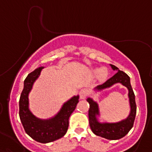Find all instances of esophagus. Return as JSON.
I'll return each mask as SVG.
<instances>
[{"label":"esophagus","mask_w":152,"mask_h":152,"mask_svg":"<svg viewBox=\"0 0 152 152\" xmlns=\"http://www.w3.org/2000/svg\"><path fill=\"white\" fill-rule=\"evenodd\" d=\"M79 94H80V99H84L86 98V96H88V94H89V92H88V90H87V89H83L80 91Z\"/></svg>","instance_id":"obj_1"}]
</instances>
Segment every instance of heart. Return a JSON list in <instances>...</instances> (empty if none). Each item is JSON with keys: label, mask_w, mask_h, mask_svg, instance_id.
Wrapping results in <instances>:
<instances>
[{"label": "heart", "mask_w": 152, "mask_h": 152, "mask_svg": "<svg viewBox=\"0 0 152 152\" xmlns=\"http://www.w3.org/2000/svg\"><path fill=\"white\" fill-rule=\"evenodd\" d=\"M96 74H99V77L100 80H104L108 75V71L105 68H99L96 69L94 70Z\"/></svg>", "instance_id": "obj_1"}]
</instances>
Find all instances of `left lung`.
I'll return each instance as SVG.
<instances>
[{"mask_svg":"<svg viewBox=\"0 0 152 152\" xmlns=\"http://www.w3.org/2000/svg\"><path fill=\"white\" fill-rule=\"evenodd\" d=\"M113 70H116L115 74L109 79L104 83L99 85L96 89L102 90V89L109 88L115 83H122V85L127 87L129 90V103H130V114L127 118L122 120L121 122L115 123H109L104 122L101 123L98 121L96 116L99 115V105L97 102H94L91 98L87 99V102L89 104V126L91 130L95 134L98 136L102 137L106 139L117 140L122 138L128 134L134 125L135 115H136V104H135V98L133 89L130 83V78L125 72L118 69V67L110 64Z\"/></svg>","mask_w":152,"mask_h":152,"instance_id":"1","label":"left lung"}]
</instances>
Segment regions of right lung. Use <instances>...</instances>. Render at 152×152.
Listing matches in <instances>:
<instances>
[{"label": "right lung", "mask_w": 152, "mask_h": 152, "mask_svg": "<svg viewBox=\"0 0 152 152\" xmlns=\"http://www.w3.org/2000/svg\"><path fill=\"white\" fill-rule=\"evenodd\" d=\"M43 68L36 69L25 79L23 89L20 97L19 115L23 129L29 136L40 143H48L65 135L68 129L69 118L79 102V96H73L63 104L60 112L53 118L46 120L37 118L29 109L28 95Z\"/></svg>", "instance_id": "right-lung-1"}]
</instances>
